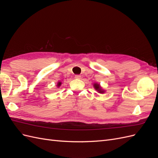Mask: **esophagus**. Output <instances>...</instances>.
I'll return each mask as SVG.
<instances>
[{
	"label": "esophagus",
	"mask_w": 158,
	"mask_h": 158,
	"mask_svg": "<svg viewBox=\"0 0 158 158\" xmlns=\"http://www.w3.org/2000/svg\"><path fill=\"white\" fill-rule=\"evenodd\" d=\"M75 78L76 79H81V76H80V75H76L75 76Z\"/></svg>",
	"instance_id": "34e87169"
}]
</instances>
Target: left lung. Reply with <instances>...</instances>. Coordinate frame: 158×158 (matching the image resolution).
<instances>
[{
	"label": "left lung",
	"mask_w": 158,
	"mask_h": 158,
	"mask_svg": "<svg viewBox=\"0 0 158 158\" xmlns=\"http://www.w3.org/2000/svg\"><path fill=\"white\" fill-rule=\"evenodd\" d=\"M94 85V88H95V89L97 91V92L99 94H104L105 92H106V90H105L104 89L102 88V87L98 83H94L93 84Z\"/></svg>",
	"instance_id": "1"
}]
</instances>
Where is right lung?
Here are the masks:
<instances>
[{
	"instance_id": "obj_1",
	"label": "right lung",
	"mask_w": 158,
	"mask_h": 158,
	"mask_svg": "<svg viewBox=\"0 0 158 158\" xmlns=\"http://www.w3.org/2000/svg\"><path fill=\"white\" fill-rule=\"evenodd\" d=\"M61 84H62V82H60V81H59L58 83L56 84V87L59 88L60 86V85H61Z\"/></svg>"
}]
</instances>
